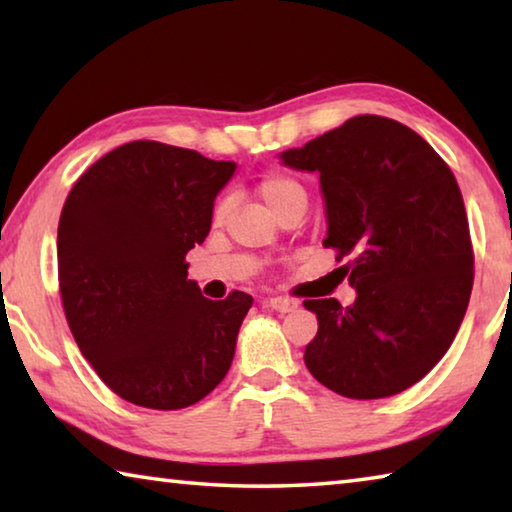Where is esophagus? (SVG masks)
Returning a JSON list of instances; mask_svg holds the SVG:
<instances>
[{
  "instance_id": "esophagus-1",
  "label": "esophagus",
  "mask_w": 512,
  "mask_h": 512,
  "mask_svg": "<svg viewBox=\"0 0 512 512\" xmlns=\"http://www.w3.org/2000/svg\"><path fill=\"white\" fill-rule=\"evenodd\" d=\"M266 307H271L273 311H280V314H289V311H293V309L298 307V302L291 300V298L275 296V298H268L266 300Z\"/></svg>"
}]
</instances>
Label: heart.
I'll return each mask as SVG.
<instances>
[{
	"label": "heart",
	"mask_w": 512,
	"mask_h": 512,
	"mask_svg": "<svg viewBox=\"0 0 512 512\" xmlns=\"http://www.w3.org/2000/svg\"><path fill=\"white\" fill-rule=\"evenodd\" d=\"M257 194L262 198L264 205L277 214L282 207H287L296 201H307V194L298 180H293L284 173H266V176L257 183ZM230 198L225 196L214 207V223H223L225 216L230 212Z\"/></svg>",
	"instance_id": "obj_1"
}]
</instances>
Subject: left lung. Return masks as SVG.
I'll list each match as a JSON object with an SVG mask.
<instances>
[{"label":"left lung","instance_id":"obj_1","mask_svg":"<svg viewBox=\"0 0 512 512\" xmlns=\"http://www.w3.org/2000/svg\"><path fill=\"white\" fill-rule=\"evenodd\" d=\"M284 167L318 173L323 244L350 255L357 298L307 300L318 332L311 375L352 400L406 391L445 357L472 293L470 225L443 158L395 119L359 115L300 149Z\"/></svg>","mask_w":512,"mask_h":512}]
</instances>
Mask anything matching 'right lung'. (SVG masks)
I'll use <instances>...</instances> for the list:
<instances>
[{"mask_svg":"<svg viewBox=\"0 0 512 512\" xmlns=\"http://www.w3.org/2000/svg\"><path fill=\"white\" fill-rule=\"evenodd\" d=\"M237 164L137 140L76 180L58 223V280L76 343L126 402L192 406L228 375L253 298L207 300L185 255L203 244Z\"/></svg>","mask_w":512,"mask_h":512,"instance_id":"obj_1","label":"right lung"}]
</instances>
